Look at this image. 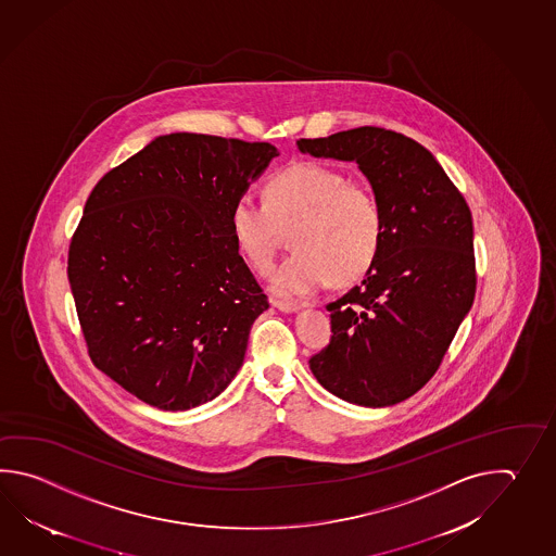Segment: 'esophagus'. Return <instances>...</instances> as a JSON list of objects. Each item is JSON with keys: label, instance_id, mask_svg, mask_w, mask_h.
Returning <instances> with one entry per match:
<instances>
[{"label": "esophagus", "instance_id": "obj_1", "mask_svg": "<svg viewBox=\"0 0 556 556\" xmlns=\"http://www.w3.org/2000/svg\"><path fill=\"white\" fill-rule=\"evenodd\" d=\"M273 306L278 307V309L283 312V314H294V312H298V309L302 307V304H298V302H290V300H276V298H274Z\"/></svg>", "mask_w": 556, "mask_h": 556}]
</instances>
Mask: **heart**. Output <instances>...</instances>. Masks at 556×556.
<instances>
[{
  "label": "heart",
  "mask_w": 556,
  "mask_h": 556,
  "mask_svg": "<svg viewBox=\"0 0 556 556\" xmlns=\"http://www.w3.org/2000/svg\"><path fill=\"white\" fill-rule=\"evenodd\" d=\"M261 202L242 197L230 211L237 249L258 273L273 268L283 230L294 252L273 278L280 295L312 294L336 278L350 283L366 276L383 240V213L364 185L340 168L295 163L268 178Z\"/></svg>",
  "instance_id": "heart-1"
}]
</instances>
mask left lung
I'll use <instances>...</instances> for the list:
<instances>
[{
    "mask_svg": "<svg viewBox=\"0 0 556 556\" xmlns=\"http://www.w3.org/2000/svg\"><path fill=\"white\" fill-rule=\"evenodd\" d=\"M295 144L357 163L383 213L378 258L326 306L333 336L309 369L343 402L395 405L433 378L471 309V211L438 159L402 132L359 127Z\"/></svg>",
    "mask_w": 556,
    "mask_h": 556,
    "instance_id": "1",
    "label": "left lung"
}]
</instances>
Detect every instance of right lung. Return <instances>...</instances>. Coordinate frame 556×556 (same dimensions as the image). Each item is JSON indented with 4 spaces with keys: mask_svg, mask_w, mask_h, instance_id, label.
Here are the masks:
<instances>
[{
    "mask_svg": "<svg viewBox=\"0 0 556 556\" xmlns=\"http://www.w3.org/2000/svg\"><path fill=\"white\" fill-rule=\"evenodd\" d=\"M278 149L170 132L109 170L67 261L94 366L141 402H213L244 362L268 298L230 232L232 204Z\"/></svg>",
    "mask_w": 556,
    "mask_h": 556,
    "instance_id": "obj_1",
    "label": "right lung"
}]
</instances>
